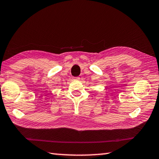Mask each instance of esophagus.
<instances>
[{
	"label": "esophagus",
	"mask_w": 159,
	"mask_h": 159,
	"mask_svg": "<svg viewBox=\"0 0 159 159\" xmlns=\"http://www.w3.org/2000/svg\"><path fill=\"white\" fill-rule=\"evenodd\" d=\"M73 80H80V78L79 77H74V78H73Z\"/></svg>",
	"instance_id": "esophagus-1"
}]
</instances>
